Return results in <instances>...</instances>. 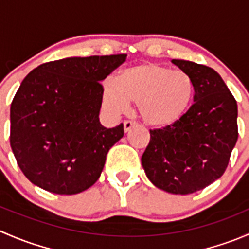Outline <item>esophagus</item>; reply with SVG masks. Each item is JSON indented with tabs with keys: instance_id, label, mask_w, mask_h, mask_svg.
<instances>
[{
	"instance_id": "esophagus-1",
	"label": "esophagus",
	"mask_w": 249,
	"mask_h": 249,
	"mask_svg": "<svg viewBox=\"0 0 249 249\" xmlns=\"http://www.w3.org/2000/svg\"><path fill=\"white\" fill-rule=\"evenodd\" d=\"M134 126H136V123L132 122V120H125L124 122V131L127 132L132 129Z\"/></svg>"
}]
</instances>
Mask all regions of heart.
Wrapping results in <instances>:
<instances>
[{
  "mask_svg": "<svg viewBox=\"0 0 249 249\" xmlns=\"http://www.w3.org/2000/svg\"><path fill=\"white\" fill-rule=\"evenodd\" d=\"M194 96L195 83L188 72L153 62L122 70L114 82L102 83L101 91L102 106L109 114H122L129 109V102L136 104L141 119L154 129L179 122Z\"/></svg>",
  "mask_w": 249,
  "mask_h": 249,
  "instance_id": "heart-1",
  "label": "heart"
}]
</instances>
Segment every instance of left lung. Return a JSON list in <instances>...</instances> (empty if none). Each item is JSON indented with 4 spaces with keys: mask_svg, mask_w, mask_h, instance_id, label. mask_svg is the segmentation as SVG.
I'll return each instance as SVG.
<instances>
[{
    "mask_svg": "<svg viewBox=\"0 0 249 249\" xmlns=\"http://www.w3.org/2000/svg\"><path fill=\"white\" fill-rule=\"evenodd\" d=\"M172 64L195 83L194 104L182 119L150 130L141 161L150 182L179 195L199 192L223 176L238 137L237 104L211 67L187 60Z\"/></svg>",
    "mask_w": 249,
    "mask_h": 249,
    "instance_id": "8db88e82",
    "label": "left lung"
}]
</instances>
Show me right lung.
<instances>
[{"mask_svg": "<svg viewBox=\"0 0 249 249\" xmlns=\"http://www.w3.org/2000/svg\"><path fill=\"white\" fill-rule=\"evenodd\" d=\"M126 54L66 57L32 70L11 105V147L18 165L37 187L73 195L91 187L106 155L124 136V125L100 123V82Z\"/></svg>", "mask_w": 249, "mask_h": 249, "instance_id": "obj_1", "label": "right lung"}]
</instances>
